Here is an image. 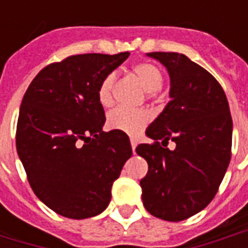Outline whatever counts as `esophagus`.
<instances>
[{
    "mask_svg": "<svg viewBox=\"0 0 248 248\" xmlns=\"http://www.w3.org/2000/svg\"><path fill=\"white\" fill-rule=\"evenodd\" d=\"M130 143H131V149H133V151L135 153V147H137V140L131 138V140H130Z\"/></svg>",
    "mask_w": 248,
    "mask_h": 248,
    "instance_id": "esophagus-1",
    "label": "esophagus"
}]
</instances>
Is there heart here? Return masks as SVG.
Listing matches in <instances>:
<instances>
[{"mask_svg": "<svg viewBox=\"0 0 248 248\" xmlns=\"http://www.w3.org/2000/svg\"><path fill=\"white\" fill-rule=\"evenodd\" d=\"M133 74L145 87L149 95L161 90L163 85V74L161 69L150 62H138L133 66ZM117 82V74L108 73L98 86V102L103 108H110L114 103V86ZM151 121V114L145 108H117L108 115V126L111 130H118L124 134L138 135Z\"/></svg>", "mask_w": 248, "mask_h": 248, "instance_id": "obj_1", "label": "heart"}]
</instances>
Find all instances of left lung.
I'll return each instance as SVG.
<instances>
[{"instance_id":"left-lung-1","label":"left lung","mask_w":248,"mask_h":248,"mask_svg":"<svg viewBox=\"0 0 248 248\" xmlns=\"http://www.w3.org/2000/svg\"><path fill=\"white\" fill-rule=\"evenodd\" d=\"M149 56L167 67L171 101L146 131L154 142L135 150L149 165L140 179L142 201L151 215L179 222L218 192L231 159L232 118L220 83L202 66L179 53ZM170 140L174 151L167 149Z\"/></svg>"}]
</instances>
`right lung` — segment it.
<instances>
[{"label":"right lung","instance_id":"1","mask_svg":"<svg viewBox=\"0 0 248 248\" xmlns=\"http://www.w3.org/2000/svg\"><path fill=\"white\" fill-rule=\"evenodd\" d=\"M130 56L77 54L45 66L25 93L16 146L41 202L71 219L108 207L111 186L133 150L127 134L102 131L98 86Z\"/></svg>","mask_w":248,"mask_h":248}]
</instances>
